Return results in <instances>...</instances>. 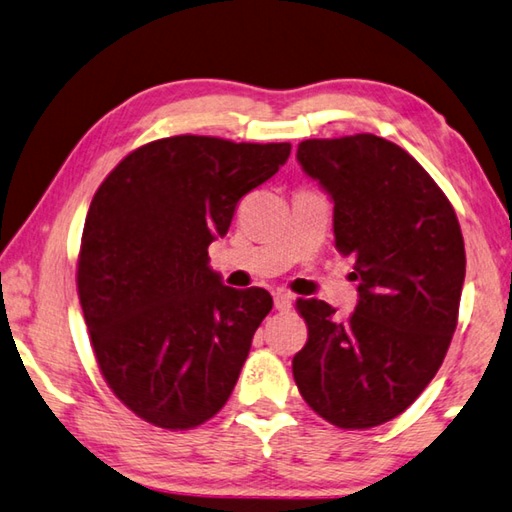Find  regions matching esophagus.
<instances>
[{"mask_svg":"<svg viewBox=\"0 0 512 512\" xmlns=\"http://www.w3.org/2000/svg\"><path fill=\"white\" fill-rule=\"evenodd\" d=\"M273 300H275V309H277V311H291V306H293L291 293L277 291V293L273 295Z\"/></svg>","mask_w":512,"mask_h":512,"instance_id":"obj_1","label":"esophagus"}]
</instances>
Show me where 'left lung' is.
I'll list each match as a JSON object with an SVG mask.
<instances>
[{
  "label": "left lung",
  "instance_id": "obj_1",
  "mask_svg": "<svg viewBox=\"0 0 512 512\" xmlns=\"http://www.w3.org/2000/svg\"><path fill=\"white\" fill-rule=\"evenodd\" d=\"M302 170L333 199L336 250L360 300L338 320L297 300L309 329L295 385L324 421L367 430L405 412L439 371L457 329L466 248L452 203L403 147L374 134L309 138Z\"/></svg>",
  "mask_w": 512,
  "mask_h": 512
}]
</instances>
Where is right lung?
Instances as JSON below:
<instances>
[{"instance_id":"1","label":"right lung","mask_w":512,"mask_h":512,"mask_svg":"<svg viewBox=\"0 0 512 512\" xmlns=\"http://www.w3.org/2000/svg\"><path fill=\"white\" fill-rule=\"evenodd\" d=\"M288 154L291 143L161 138L129 152L91 199L78 297L102 378L143 421L190 430L235 389L273 297L221 284L208 246Z\"/></svg>"}]
</instances>
